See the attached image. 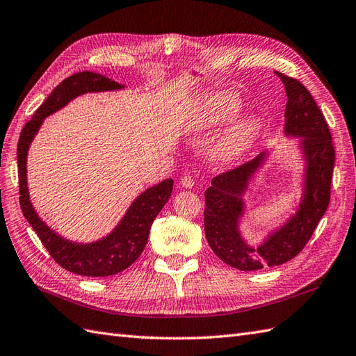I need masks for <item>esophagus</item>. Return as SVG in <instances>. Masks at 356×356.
<instances>
[{
    "mask_svg": "<svg viewBox=\"0 0 356 356\" xmlns=\"http://www.w3.org/2000/svg\"><path fill=\"white\" fill-rule=\"evenodd\" d=\"M195 184V178L191 175V173H186V175L181 178V186L188 188V187H193Z\"/></svg>",
    "mask_w": 356,
    "mask_h": 356,
    "instance_id": "1",
    "label": "esophagus"
}]
</instances>
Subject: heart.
<instances>
[{
	"label": "heart",
	"mask_w": 356,
	"mask_h": 356,
	"mask_svg": "<svg viewBox=\"0 0 356 356\" xmlns=\"http://www.w3.org/2000/svg\"><path fill=\"white\" fill-rule=\"evenodd\" d=\"M241 111V102L232 92H215L204 97L191 113V126L193 129H209L213 126L232 120ZM260 123L257 118H245L236 123L220 138L216 154L222 160H232L248 151L259 136Z\"/></svg>",
	"instance_id": "b5f03b06"
}]
</instances>
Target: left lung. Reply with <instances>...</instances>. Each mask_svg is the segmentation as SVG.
<instances>
[{
  "instance_id": "obj_1",
  "label": "left lung",
  "mask_w": 356,
  "mask_h": 356,
  "mask_svg": "<svg viewBox=\"0 0 356 356\" xmlns=\"http://www.w3.org/2000/svg\"><path fill=\"white\" fill-rule=\"evenodd\" d=\"M285 85V132L303 137L307 163L305 196L300 209L280 230L264 245L251 248L241 238L238 219L243 211L242 192L251 173L259 169L265 154L215 177L205 191L204 232L213 252L241 271H257L264 266H279L294 259L309 242L320 219L327 210L335 164V149L329 126L311 92L297 79L275 71Z\"/></svg>"
}]
</instances>
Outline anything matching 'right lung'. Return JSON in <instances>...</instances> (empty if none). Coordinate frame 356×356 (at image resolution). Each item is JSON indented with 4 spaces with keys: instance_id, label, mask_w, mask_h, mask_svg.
Listing matches in <instances>:
<instances>
[{
    "instance_id": "1",
    "label": "right lung",
    "mask_w": 356,
    "mask_h": 356,
    "mask_svg": "<svg viewBox=\"0 0 356 356\" xmlns=\"http://www.w3.org/2000/svg\"><path fill=\"white\" fill-rule=\"evenodd\" d=\"M122 85L92 71H82L62 81L51 91L44 104L36 109L33 117L24 124L18 140V178H19V205L22 215L33 227L38 238L64 270L88 277H108L124 271L143 252L151 225L158 213L169 201L173 188V179H164L132 202L128 213L115 230L105 239L94 243H74L62 239L50 227H47L35 209L31 207L27 188V151L42 120L51 113L65 106L79 94L120 90Z\"/></svg>"
}]
</instances>
